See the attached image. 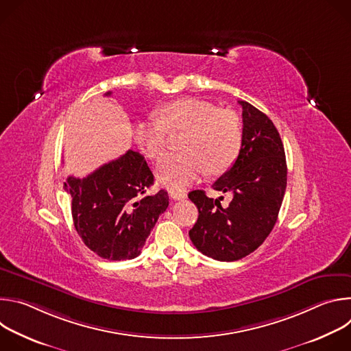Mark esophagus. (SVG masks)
Returning a JSON list of instances; mask_svg holds the SVG:
<instances>
[{"label":"esophagus","instance_id":"1","mask_svg":"<svg viewBox=\"0 0 351 351\" xmlns=\"http://www.w3.org/2000/svg\"><path fill=\"white\" fill-rule=\"evenodd\" d=\"M169 195H171V198H173V199H183V198L187 197L186 193H183V191H176V190H169Z\"/></svg>","mask_w":351,"mask_h":351}]
</instances>
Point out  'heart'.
I'll return each mask as SVG.
<instances>
[{"label":"heart","instance_id":"heart-1","mask_svg":"<svg viewBox=\"0 0 351 351\" xmlns=\"http://www.w3.org/2000/svg\"><path fill=\"white\" fill-rule=\"evenodd\" d=\"M160 121H137L133 138L148 158H158L168 145V132H184L180 154H169L157 164V178L173 190L184 189L202 176L221 175L237 160L243 129L239 117L197 97H183L158 110Z\"/></svg>","mask_w":351,"mask_h":351}]
</instances>
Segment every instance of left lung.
I'll return each instance as SVG.
<instances>
[{
  "label": "left lung",
  "mask_w": 351,
  "mask_h": 351,
  "mask_svg": "<svg viewBox=\"0 0 351 351\" xmlns=\"http://www.w3.org/2000/svg\"><path fill=\"white\" fill-rule=\"evenodd\" d=\"M243 108V144L236 162L213 184L232 202L193 190L198 219L189 236L198 252L218 261H237L257 250L274 229L287 183L285 148L272 121L254 106Z\"/></svg>",
  "instance_id": "left-lung-1"
}]
</instances>
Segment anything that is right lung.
Returning <instances> with one entry per match:
<instances>
[{"instance_id": "add662e5", "label": "right lung", "mask_w": 351, "mask_h": 351, "mask_svg": "<svg viewBox=\"0 0 351 351\" xmlns=\"http://www.w3.org/2000/svg\"><path fill=\"white\" fill-rule=\"evenodd\" d=\"M152 184L153 172L133 149L83 179H66L64 189L72 197L75 229L93 253L110 261L132 260L141 253L169 206L165 190L144 195Z\"/></svg>"}]
</instances>
